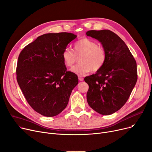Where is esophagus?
<instances>
[{
  "mask_svg": "<svg viewBox=\"0 0 152 152\" xmlns=\"http://www.w3.org/2000/svg\"><path fill=\"white\" fill-rule=\"evenodd\" d=\"M78 80H80V81H83L84 80V78L82 76H78Z\"/></svg>",
  "mask_w": 152,
  "mask_h": 152,
  "instance_id": "1",
  "label": "esophagus"
}]
</instances>
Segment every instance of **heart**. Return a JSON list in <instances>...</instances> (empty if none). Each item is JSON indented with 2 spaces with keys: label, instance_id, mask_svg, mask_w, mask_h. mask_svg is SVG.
<instances>
[{
  "label": "heart",
  "instance_id": "obj_1",
  "mask_svg": "<svg viewBox=\"0 0 152 152\" xmlns=\"http://www.w3.org/2000/svg\"><path fill=\"white\" fill-rule=\"evenodd\" d=\"M62 59L66 66L71 68L76 63L77 58L80 56V63L71 69L75 74L83 75L92 71L97 72L104 66L107 60L105 49L97 43L88 38L79 39L74 45L73 51L66 48L62 53Z\"/></svg>",
  "mask_w": 152,
  "mask_h": 152
}]
</instances>
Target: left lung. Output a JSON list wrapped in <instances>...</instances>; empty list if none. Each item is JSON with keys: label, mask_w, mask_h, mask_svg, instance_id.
<instances>
[{"label": "left lung", "mask_w": 152, "mask_h": 152, "mask_svg": "<svg viewBox=\"0 0 152 152\" xmlns=\"http://www.w3.org/2000/svg\"><path fill=\"white\" fill-rule=\"evenodd\" d=\"M86 35L99 41L107 53L102 68L86 77L87 101L99 114L110 115L126 103L137 81V63L127 46L109 30H89Z\"/></svg>", "instance_id": "left-lung-1"}]
</instances>
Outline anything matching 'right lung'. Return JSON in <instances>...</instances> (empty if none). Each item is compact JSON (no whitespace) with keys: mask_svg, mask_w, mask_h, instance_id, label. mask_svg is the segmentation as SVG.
Masks as SVG:
<instances>
[{"mask_svg":"<svg viewBox=\"0 0 152 152\" xmlns=\"http://www.w3.org/2000/svg\"><path fill=\"white\" fill-rule=\"evenodd\" d=\"M76 37L67 32L46 34L26 46L19 55L18 84L31 108L43 116L61 113L78 84L77 76L66 70L61 56Z\"/></svg>","mask_w":152,"mask_h":152,"instance_id":"1","label":"right lung"}]
</instances>
